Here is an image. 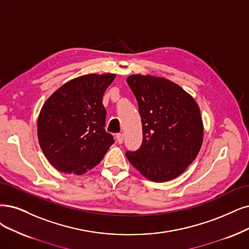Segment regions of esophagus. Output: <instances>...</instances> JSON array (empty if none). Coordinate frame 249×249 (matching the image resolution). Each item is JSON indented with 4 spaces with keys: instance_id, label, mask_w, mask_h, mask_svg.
<instances>
[{
    "instance_id": "obj_1",
    "label": "esophagus",
    "mask_w": 249,
    "mask_h": 249,
    "mask_svg": "<svg viewBox=\"0 0 249 249\" xmlns=\"http://www.w3.org/2000/svg\"><path fill=\"white\" fill-rule=\"evenodd\" d=\"M116 140H117V142H118L119 144L123 143V142H124V135H123L122 133H118V134L116 135Z\"/></svg>"
}]
</instances>
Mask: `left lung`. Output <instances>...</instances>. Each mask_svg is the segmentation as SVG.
<instances>
[{
  "label": "left lung",
  "instance_id": "obj_1",
  "mask_svg": "<svg viewBox=\"0 0 249 249\" xmlns=\"http://www.w3.org/2000/svg\"><path fill=\"white\" fill-rule=\"evenodd\" d=\"M139 105L142 142L126 157L153 181L176 178L195 160L203 142V124L196 101L174 83L154 76L127 78Z\"/></svg>",
  "mask_w": 249,
  "mask_h": 249
}]
</instances>
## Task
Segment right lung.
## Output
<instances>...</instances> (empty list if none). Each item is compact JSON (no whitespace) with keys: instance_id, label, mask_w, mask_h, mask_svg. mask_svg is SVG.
<instances>
[{"instance_id":"add662e5","label":"right lung","mask_w":249,"mask_h":249,"mask_svg":"<svg viewBox=\"0 0 249 249\" xmlns=\"http://www.w3.org/2000/svg\"><path fill=\"white\" fill-rule=\"evenodd\" d=\"M114 73L85 75L62 85L44 104L38 120L41 149L52 166L68 174L90 170L114 143L106 131L105 91Z\"/></svg>"}]
</instances>
